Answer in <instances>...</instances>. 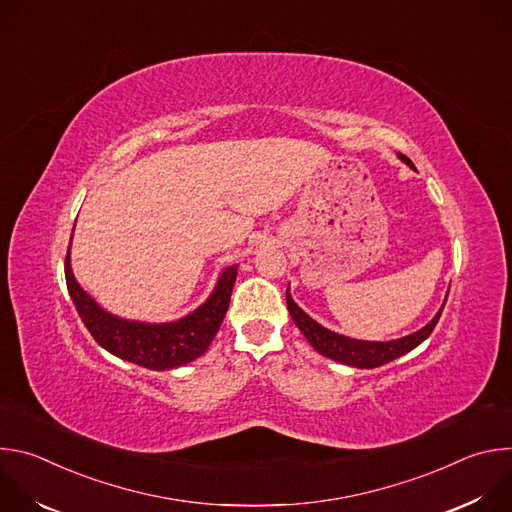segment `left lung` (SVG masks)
Returning <instances> with one entry per match:
<instances>
[{
	"mask_svg": "<svg viewBox=\"0 0 512 512\" xmlns=\"http://www.w3.org/2000/svg\"><path fill=\"white\" fill-rule=\"evenodd\" d=\"M401 160L405 164H409L413 170V162L407 156H401ZM285 300H287V310L291 314V320L296 322V326L304 332V336L308 338V342L324 356L342 362V364H350V367L356 369H375L381 367V364H387L403 354H407L409 350H413L415 346H419L435 328L437 320L442 316V310L435 314V318L423 326L421 330L399 338V340H391V342H367V340H354L342 334H336L324 326H320L318 322H314L294 300L289 296V289L285 291Z\"/></svg>",
	"mask_w": 512,
	"mask_h": 512,
	"instance_id": "obj_1",
	"label": "left lung"
}]
</instances>
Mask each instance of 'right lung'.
I'll use <instances>...</instances> for the list:
<instances>
[{
  "mask_svg": "<svg viewBox=\"0 0 512 512\" xmlns=\"http://www.w3.org/2000/svg\"><path fill=\"white\" fill-rule=\"evenodd\" d=\"M70 251V247H68ZM64 275L68 294L91 336L111 354L152 371H168L202 356L229 310L237 265L227 267L210 298L192 314L170 324H141L121 320L101 310L77 283L66 253Z\"/></svg>",
  "mask_w": 512,
  "mask_h": 512,
  "instance_id": "1",
  "label": "right lung"
}]
</instances>
